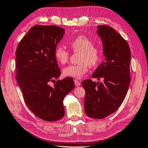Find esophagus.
Segmentation results:
<instances>
[{
	"instance_id": "esophagus-1",
	"label": "esophagus",
	"mask_w": 148,
	"mask_h": 148,
	"mask_svg": "<svg viewBox=\"0 0 148 148\" xmlns=\"http://www.w3.org/2000/svg\"><path fill=\"white\" fill-rule=\"evenodd\" d=\"M74 83H75V85L76 86H79L81 85V82H80L77 80H74Z\"/></svg>"
}]
</instances>
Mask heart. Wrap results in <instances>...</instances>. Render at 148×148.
I'll return each instance as SVG.
<instances>
[{
  "instance_id": "heart-1",
  "label": "heart",
  "mask_w": 148,
  "mask_h": 148,
  "mask_svg": "<svg viewBox=\"0 0 148 148\" xmlns=\"http://www.w3.org/2000/svg\"><path fill=\"white\" fill-rule=\"evenodd\" d=\"M69 45L74 52H80L77 64L69 65L62 69V75L65 77L81 78L85 74L88 69V65L95 66L100 62L102 58L101 49L89 38L80 35L71 41ZM70 53L62 46H58L54 50V57L60 64H64L68 61Z\"/></svg>"
}]
</instances>
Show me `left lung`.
Segmentation results:
<instances>
[{
  "label": "left lung",
  "mask_w": 148,
  "mask_h": 148,
  "mask_svg": "<svg viewBox=\"0 0 148 148\" xmlns=\"http://www.w3.org/2000/svg\"><path fill=\"white\" fill-rule=\"evenodd\" d=\"M97 33L103 42L106 60L92 77L103 78V82L91 79L82 81L86 90L84 110L90 118L102 119L120 107L127 94L130 82L131 51L126 41L107 25H98Z\"/></svg>",
  "instance_id": "1"
}]
</instances>
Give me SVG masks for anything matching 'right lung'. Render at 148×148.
Here are the masks:
<instances>
[{"label":"right lung","mask_w":148,"mask_h":148,"mask_svg":"<svg viewBox=\"0 0 148 148\" xmlns=\"http://www.w3.org/2000/svg\"><path fill=\"white\" fill-rule=\"evenodd\" d=\"M64 29L54 25H35L16 48V79L29 109L41 120L54 121L64 116L63 99L74 88V80L61 75L54 50Z\"/></svg>","instance_id":"obj_1"}]
</instances>
